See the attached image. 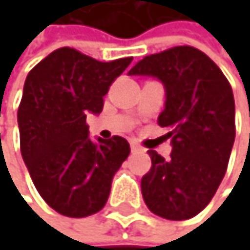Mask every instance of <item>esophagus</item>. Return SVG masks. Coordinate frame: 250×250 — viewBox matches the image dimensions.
Wrapping results in <instances>:
<instances>
[{
  "label": "esophagus",
  "mask_w": 250,
  "mask_h": 250,
  "mask_svg": "<svg viewBox=\"0 0 250 250\" xmlns=\"http://www.w3.org/2000/svg\"><path fill=\"white\" fill-rule=\"evenodd\" d=\"M130 148H132V151H133V153H142V151H144V148H142V147H139L138 144H135V142H132V144H130Z\"/></svg>",
  "instance_id": "34e87169"
}]
</instances>
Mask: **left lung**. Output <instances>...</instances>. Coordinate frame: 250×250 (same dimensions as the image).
Instances as JSON below:
<instances>
[{
	"label": "left lung",
	"instance_id": "obj_1",
	"mask_svg": "<svg viewBox=\"0 0 250 250\" xmlns=\"http://www.w3.org/2000/svg\"><path fill=\"white\" fill-rule=\"evenodd\" d=\"M130 76L156 78L165 88L159 126L168 127L171 157L148 150L151 169L142 177L147 207L169 220L203 211L222 181L235 139V104L222 70L192 46L148 55Z\"/></svg>",
	"mask_w": 250,
	"mask_h": 250
}]
</instances>
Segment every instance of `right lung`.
Wrapping results in <instances>:
<instances>
[{
  "label": "right lung",
  "mask_w": 250,
  "mask_h": 250,
  "mask_svg": "<svg viewBox=\"0 0 250 250\" xmlns=\"http://www.w3.org/2000/svg\"><path fill=\"white\" fill-rule=\"evenodd\" d=\"M132 58L102 62L61 47L28 73L18 111L21 153L33 183L60 214L85 217L106 204L129 142L90 138L87 115H99L103 97Z\"/></svg>",
  "instance_id": "1"
}]
</instances>
